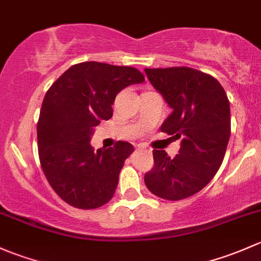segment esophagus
Here are the masks:
<instances>
[{"instance_id":"34e87169","label":"esophagus","mask_w":261,"mask_h":261,"mask_svg":"<svg viewBox=\"0 0 261 261\" xmlns=\"http://www.w3.org/2000/svg\"><path fill=\"white\" fill-rule=\"evenodd\" d=\"M138 150H140V151H145V152H151V150L147 149L146 146H142V145H139Z\"/></svg>"}]
</instances>
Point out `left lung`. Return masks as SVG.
Wrapping results in <instances>:
<instances>
[{"instance_id": "obj_1", "label": "left lung", "mask_w": 261, "mask_h": 261, "mask_svg": "<svg viewBox=\"0 0 261 261\" xmlns=\"http://www.w3.org/2000/svg\"><path fill=\"white\" fill-rule=\"evenodd\" d=\"M145 72L172 109L161 131L182 139L175 158L153 150V166L145 174V184L161 199H186L202 190L223 164L231 133L229 98L215 77L195 68H145Z\"/></svg>"}]
</instances>
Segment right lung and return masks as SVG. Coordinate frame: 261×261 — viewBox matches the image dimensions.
<instances>
[{
    "label": "right lung",
    "mask_w": 261,
    "mask_h": 261,
    "mask_svg": "<svg viewBox=\"0 0 261 261\" xmlns=\"http://www.w3.org/2000/svg\"><path fill=\"white\" fill-rule=\"evenodd\" d=\"M145 77L135 67L81 62L66 70L46 92L37 122L38 158L55 193L77 209L108 204L116 191L130 142L96 150L92 130L112 117L116 95Z\"/></svg>",
    "instance_id": "add662e5"
}]
</instances>
